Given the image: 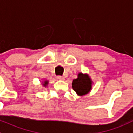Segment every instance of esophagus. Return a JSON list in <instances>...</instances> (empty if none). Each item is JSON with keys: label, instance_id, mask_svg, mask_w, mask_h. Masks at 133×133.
<instances>
[{"label": "esophagus", "instance_id": "obj_1", "mask_svg": "<svg viewBox=\"0 0 133 133\" xmlns=\"http://www.w3.org/2000/svg\"><path fill=\"white\" fill-rule=\"evenodd\" d=\"M57 79L59 80H64V77H63V76H61V75H58V76H57Z\"/></svg>", "mask_w": 133, "mask_h": 133}]
</instances>
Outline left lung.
Masks as SVG:
<instances>
[{"instance_id": "obj_1", "label": "left lung", "mask_w": 133, "mask_h": 133, "mask_svg": "<svg viewBox=\"0 0 133 133\" xmlns=\"http://www.w3.org/2000/svg\"><path fill=\"white\" fill-rule=\"evenodd\" d=\"M72 87L78 95H85L91 89L92 81L87 74L79 73L77 78L73 80Z\"/></svg>"}]
</instances>
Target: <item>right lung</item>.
<instances>
[{"mask_svg":"<svg viewBox=\"0 0 133 133\" xmlns=\"http://www.w3.org/2000/svg\"><path fill=\"white\" fill-rule=\"evenodd\" d=\"M48 83V81H44V83H43L42 85L44 86V87H46V86H47Z\"/></svg>","mask_w":133,"mask_h":133,"instance_id":"1","label":"right lung"}]
</instances>
